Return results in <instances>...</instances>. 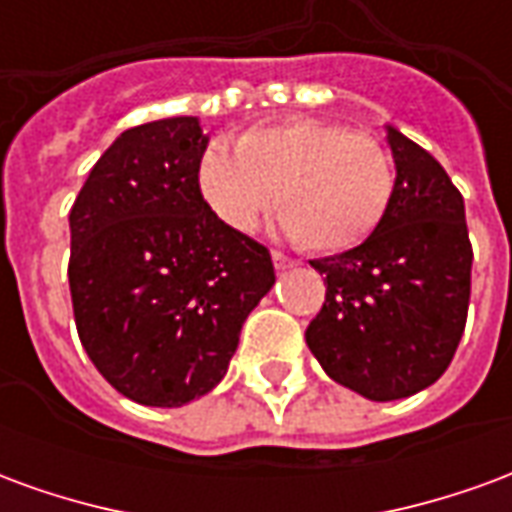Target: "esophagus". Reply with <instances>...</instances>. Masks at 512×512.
<instances>
[{
	"instance_id": "1",
	"label": "esophagus",
	"mask_w": 512,
	"mask_h": 512,
	"mask_svg": "<svg viewBox=\"0 0 512 512\" xmlns=\"http://www.w3.org/2000/svg\"><path fill=\"white\" fill-rule=\"evenodd\" d=\"M271 260H274V268H277V271H285V268L296 266V260H290V257L282 255V252H271Z\"/></svg>"
}]
</instances>
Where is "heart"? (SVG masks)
Masks as SVG:
<instances>
[{
  "mask_svg": "<svg viewBox=\"0 0 512 512\" xmlns=\"http://www.w3.org/2000/svg\"><path fill=\"white\" fill-rule=\"evenodd\" d=\"M197 189L219 222L252 233L277 200L282 230L323 255L365 244L384 222L395 172L373 136L323 120H290L211 145Z\"/></svg>",
  "mask_w": 512,
  "mask_h": 512,
  "instance_id": "obj_1",
  "label": "heart"
}]
</instances>
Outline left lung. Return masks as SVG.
<instances>
[{
  "instance_id": "1",
  "label": "left lung",
  "mask_w": 512,
  "mask_h": 512,
  "mask_svg": "<svg viewBox=\"0 0 512 512\" xmlns=\"http://www.w3.org/2000/svg\"><path fill=\"white\" fill-rule=\"evenodd\" d=\"M395 194L365 244L310 260L326 301L307 345L337 384L367 400H400L439 381L461 343L472 244L461 191L428 150L386 126Z\"/></svg>"
}]
</instances>
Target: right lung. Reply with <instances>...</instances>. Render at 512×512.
I'll return each mask as SVG.
<instances>
[{
  "label": "right lung",
  "mask_w": 512,
  "mask_h": 512,
  "mask_svg": "<svg viewBox=\"0 0 512 512\" xmlns=\"http://www.w3.org/2000/svg\"><path fill=\"white\" fill-rule=\"evenodd\" d=\"M205 147L197 117L128 128L71 208L76 332L98 373L142 406L208 395L277 279L266 246L227 230L202 200Z\"/></svg>",
  "instance_id": "right-lung-1"
}]
</instances>
